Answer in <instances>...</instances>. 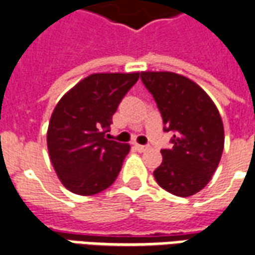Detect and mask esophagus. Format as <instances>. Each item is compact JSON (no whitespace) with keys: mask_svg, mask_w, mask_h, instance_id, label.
Returning a JSON list of instances; mask_svg holds the SVG:
<instances>
[{"mask_svg":"<svg viewBox=\"0 0 255 255\" xmlns=\"http://www.w3.org/2000/svg\"><path fill=\"white\" fill-rule=\"evenodd\" d=\"M135 148L139 151V152H144L145 149L149 148V145H141V144H135Z\"/></svg>","mask_w":255,"mask_h":255,"instance_id":"esophagus-1","label":"esophagus"}]
</instances>
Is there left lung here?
<instances>
[{"label":"left lung","mask_w":255,"mask_h":255,"mask_svg":"<svg viewBox=\"0 0 255 255\" xmlns=\"http://www.w3.org/2000/svg\"><path fill=\"white\" fill-rule=\"evenodd\" d=\"M140 79L162 114L172 147L153 171L158 184L176 197H190L209 183L225 144L217 107L198 84L172 72H141Z\"/></svg>","instance_id":"1"}]
</instances>
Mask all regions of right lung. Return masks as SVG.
<instances>
[{"mask_svg": "<svg viewBox=\"0 0 255 255\" xmlns=\"http://www.w3.org/2000/svg\"><path fill=\"white\" fill-rule=\"evenodd\" d=\"M136 73H93L61 97L50 118L46 143L58 179L73 194L93 195L118 178L129 145L107 132Z\"/></svg>", "mask_w": 255, "mask_h": 255, "instance_id": "1", "label": "right lung"}]
</instances>
